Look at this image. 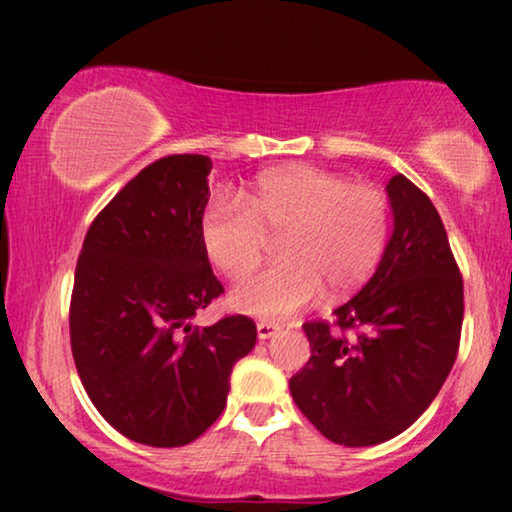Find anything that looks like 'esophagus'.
I'll return each instance as SVG.
<instances>
[{"mask_svg":"<svg viewBox=\"0 0 512 512\" xmlns=\"http://www.w3.org/2000/svg\"><path fill=\"white\" fill-rule=\"evenodd\" d=\"M256 331H258V338L268 340L279 331V326L275 324V321H265L263 319V321H258V324H256Z\"/></svg>","mask_w":512,"mask_h":512,"instance_id":"1","label":"esophagus"}]
</instances>
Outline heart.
I'll return each instance as SVG.
<instances>
[{
  "label": "heart",
  "instance_id": "1",
  "mask_svg": "<svg viewBox=\"0 0 512 512\" xmlns=\"http://www.w3.org/2000/svg\"><path fill=\"white\" fill-rule=\"evenodd\" d=\"M202 244L230 279H247L282 237V263L251 277L233 293L237 310L289 317L314 303L361 289L389 242V202L368 184L310 165L258 177L242 202L216 198L202 214Z\"/></svg>",
  "mask_w": 512,
  "mask_h": 512
}]
</instances>
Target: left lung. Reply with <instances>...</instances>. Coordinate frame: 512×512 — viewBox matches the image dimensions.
I'll list each match as a JSON object with an SVG mask.
<instances>
[{
    "label": "left lung",
    "mask_w": 512,
    "mask_h": 512,
    "mask_svg": "<svg viewBox=\"0 0 512 512\" xmlns=\"http://www.w3.org/2000/svg\"><path fill=\"white\" fill-rule=\"evenodd\" d=\"M387 193L394 235L375 275L333 321H305L312 354L289 382L321 436L347 447L384 443L429 408L464 321V279L429 195L403 174Z\"/></svg>",
    "instance_id": "left-lung-1"
}]
</instances>
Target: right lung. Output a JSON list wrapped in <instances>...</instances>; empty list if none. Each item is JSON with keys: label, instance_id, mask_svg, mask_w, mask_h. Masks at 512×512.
Masks as SVG:
<instances>
[{"label": "right lung", "instance_id": "obj_1", "mask_svg": "<svg viewBox=\"0 0 512 512\" xmlns=\"http://www.w3.org/2000/svg\"><path fill=\"white\" fill-rule=\"evenodd\" d=\"M212 160L146 165L90 223L76 261L69 340L83 389L125 438L193 443L226 408L230 373L256 345L244 314L191 319L223 293L202 244Z\"/></svg>", "mask_w": 512, "mask_h": 512}]
</instances>
